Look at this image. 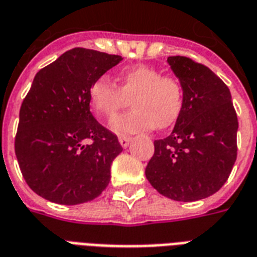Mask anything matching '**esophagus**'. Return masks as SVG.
Wrapping results in <instances>:
<instances>
[{"instance_id": "34e87169", "label": "esophagus", "mask_w": 257, "mask_h": 257, "mask_svg": "<svg viewBox=\"0 0 257 257\" xmlns=\"http://www.w3.org/2000/svg\"><path fill=\"white\" fill-rule=\"evenodd\" d=\"M118 142H120V144H121V147H122V148H126V147L129 146V143L132 142V137L120 136V137H118Z\"/></svg>"}]
</instances>
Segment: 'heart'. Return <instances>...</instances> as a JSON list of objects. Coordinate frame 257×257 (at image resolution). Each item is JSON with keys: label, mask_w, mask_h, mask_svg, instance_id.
I'll use <instances>...</instances> for the list:
<instances>
[{"label": "heart", "mask_w": 257, "mask_h": 257, "mask_svg": "<svg viewBox=\"0 0 257 257\" xmlns=\"http://www.w3.org/2000/svg\"><path fill=\"white\" fill-rule=\"evenodd\" d=\"M89 99L93 110L106 120H111L131 101L135 110L111 122L115 133L128 135L155 126H171L183 110L185 87L179 78L163 75L158 68L139 64L120 72L118 87L107 76L95 79L90 86Z\"/></svg>", "instance_id": "1"}]
</instances>
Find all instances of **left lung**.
<instances>
[{
  "instance_id": "left-lung-1",
  "label": "left lung",
  "mask_w": 257,
  "mask_h": 257,
  "mask_svg": "<svg viewBox=\"0 0 257 257\" xmlns=\"http://www.w3.org/2000/svg\"><path fill=\"white\" fill-rule=\"evenodd\" d=\"M167 62L185 87V105L171 135L154 142L146 176L164 197L191 202L228 181L237 158V114L228 86L210 68L186 56Z\"/></svg>"
}]
</instances>
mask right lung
I'll return each mask as SVG.
<instances>
[{"label":"right lung","instance_id":"right-lung-1","mask_svg":"<svg viewBox=\"0 0 257 257\" xmlns=\"http://www.w3.org/2000/svg\"><path fill=\"white\" fill-rule=\"evenodd\" d=\"M121 60L120 55L78 47L35 75L20 109L15 151L37 195L78 205L97 198L109 185L110 166L122 147L91 114L89 90Z\"/></svg>","mask_w":257,"mask_h":257}]
</instances>
